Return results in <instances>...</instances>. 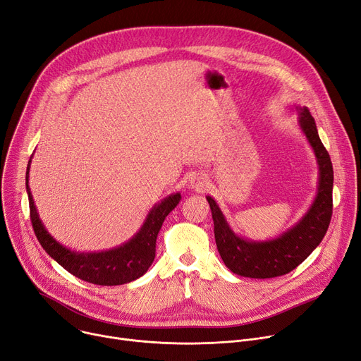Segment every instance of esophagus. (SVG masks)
Here are the masks:
<instances>
[{
	"mask_svg": "<svg viewBox=\"0 0 361 361\" xmlns=\"http://www.w3.org/2000/svg\"><path fill=\"white\" fill-rule=\"evenodd\" d=\"M190 183H191V187H193L197 191H203L206 188V181L199 178V177H193Z\"/></svg>",
	"mask_w": 361,
	"mask_h": 361,
	"instance_id": "obj_1",
	"label": "esophagus"
}]
</instances>
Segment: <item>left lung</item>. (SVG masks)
<instances>
[{
  "label": "left lung",
  "mask_w": 361,
  "mask_h": 361,
  "mask_svg": "<svg viewBox=\"0 0 361 361\" xmlns=\"http://www.w3.org/2000/svg\"><path fill=\"white\" fill-rule=\"evenodd\" d=\"M296 111L298 126L305 135L318 164L317 196L302 218L279 236L254 241L235 233L222 209L212 196H206L214 225L216 247L225 266L238 276L273 279L290 273L303 262L325 236L332 216L334 171L331 158L322 145L314 117L303 106H290Z\"/></svg>",
  "instance_id": "8db88e82"
}]
</instances>
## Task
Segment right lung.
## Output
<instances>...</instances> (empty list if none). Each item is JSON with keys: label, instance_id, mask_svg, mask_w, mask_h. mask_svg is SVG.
<instances>
[{"label": "right lung", "instance_id": "1", "mask_svg": "<svg viewBox=\"0 0 361 361\" xmlns=\"http://www.w3.org/2000/svg\"><path fill=\"white\" fill-rule=\"evenodd\" d=\"M33 158V155H32ZM32 158L26 171V190L30 204V219L35 233L43 250L49 254L59 266L75 277L100 286H118L130 283L148 271L155 258L157 238L161 226L170 212H173L181 200L180 193L166 196L155 203L148 212L139 231L122 245L104 251H75L62 245L47 232L39 218L32 190L29 185V173Z\"/></svg>", "mask_w": 361, "mask_h": 361}]
</instances>
